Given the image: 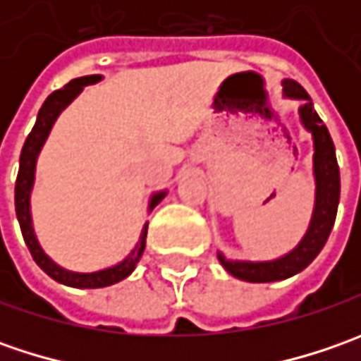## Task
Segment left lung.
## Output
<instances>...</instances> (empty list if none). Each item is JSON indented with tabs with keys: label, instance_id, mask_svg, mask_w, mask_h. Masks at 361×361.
<instances>
[{
	"label": "left lung",
	"instance_id": "left-lung-1",
	"mask_svg": "<svg viewBox=\"0 0 361 361\" xmlns=\"http://www.w3.org/2000/svg\"><path fill=\"white\" fill-rule=\"evenodd\" d=\"M283 94L289 98L305 100V104L299 108V118L303 126L312 132L313 136V174H315V209H313L312 223L305 237L299 245L289 251L287 255L279 257L275 261H231L219 253V261L233 277L251 281V283H269L279 281L303 271L319 251L324 249L329 233L334 229L336 215H338V202H340V166L336 159L334 140L327 132L326 124L313 110V102L310 94L301 88L295 80H283Z\"/></svg>",
	"mask_w": 361,
	"mask_h": 361
}]
</instances>
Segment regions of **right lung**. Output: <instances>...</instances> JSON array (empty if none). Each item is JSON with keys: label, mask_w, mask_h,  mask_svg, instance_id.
Wrapping results in <instances>:
<instances>
[{"label": "right lung", "mask_w": 361, "mask_h": 361, "mask_svg": "<svg viewBox=\"0 0 361 361\" xmlns=\"http://www.w3.org/2000/svg\"><path fill=\"white\" fill-rule=\"evenodd\" d=\"M102 80L100 74H94V76H82L72 80L70 84H66L60 90L51 92L44 106L39 108L37 112V120H35L34 128L27 134L25 138V145L21 148V157H20V173H18V180H16V215H18V221H20L21 235H23V241L27 245L30 253L34 257V261L42 267V269L48 273L51 279L60 281L63 285H70V287H78V289H96V287H108V285H114L126 279L130 275L136 263L140 261V257L145 253L146 247V231H148V223L142 229V235H140V241L136 243V247L130 251V255L126 257L122 263L114 265V267H108V269L102 271H94V273H76V271H68L56 265L51 259H49L39 243L35 239L34 227H32V213H30V195H32V187H34V178H35V160H37V154L42 150V146L48 138L49 130L54 126L56 118L60 116L66 106L70 104L74 98H76L80 92L84 90V86L88 84H94ZM166 192H157L152 195L150 199V204L148 209H154L162 197Z\"/></svg>", "instance_id": "right-lung-1"}]
</instances>
